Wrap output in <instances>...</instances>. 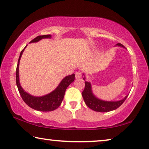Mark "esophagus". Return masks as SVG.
<instances>
[{
  "instance_id": "esophagus-1",
  "label": "esophagus",
  "mask_w": 149,
  "mask_h": 149,
  "mask_svg": "<svg viewBox=\"0 0 149 149\" xmlns=\"http://www.w3.org/2000/svg\"><path fill=\"white\" fill-rule=\"evenodd\" d=\"M75 78L76 79H79V78L81 77V72H75Z\"/></svg>"
}]
</instances>
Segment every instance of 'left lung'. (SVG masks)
I'll use <instances>...</instances> for the list:
<instances>
[{"label": "left lung", "instance_id": "8db88e82", "mask_svg": "<svg viewBox=\"0 0 149 149\" xmlns=\"http://www.w3.org/2000/svg\"><path fill=\"white\" fill-rule=\"evenodd\" d=\"M116 46L125 48L121 43H118ZM83 75H84L83 79L85 81V86L84 91L82 92L81 94L85 104L93 110L99 112H107L112 110H114L117 109L118 107H120L123 104V102L125 101V99H127L128 95H126L123 99L116 100V101H107V100L99 99L93 93L91 84L89 81H87L86 76H85L84 73L83 74Z\"/></svg>", "mask_w": 149, "mask_h": 149}]
</instances>
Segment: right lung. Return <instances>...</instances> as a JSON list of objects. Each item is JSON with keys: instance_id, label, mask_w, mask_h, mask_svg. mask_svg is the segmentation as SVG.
<instances>
[{"instance_id": "obj_1", "label": "right lung", "mask_w": 149, "mask_h": 149, "mask_svg": "<svg viewBox=\"0 0 149 149\" xmlns=\"http://www.w3.org/2000/svg\"><path fill=\"white\" fill-rule=\"evenodd\" d=\"M52 35H40V36H37V37H35L34 39H33L31 41H30L29 43L37 42L39 41H41L42 39H50ZM26 47L27 45L22 50V52H20L16 72V85L19 94L21 95L22 99L24 100V101L26 102V104L28 105L29 107L33 108V109L38 111H42V112H49V111H53L56 110L61 104L67 87L72 82L74 81L75 74H73L72 75H68V76H65L64 78H63L62 80L60 81L59 85H58L56 89L54 91H52V92L49 93V94L41 96V97H36V96L30 95L29 93L25 91V90L22 87L19 83V60L21 59L22 55L23 54Z\"/></svg>"}]
</instances>
